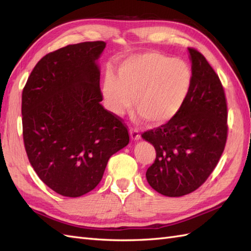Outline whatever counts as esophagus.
I'll use <instances>...</instances> for the list:
<instances>
[{"label": "esophagus", "mask_w": 251, "mask_h": 251, "mask_svg": "<svg viewBox=\"0 0 251 251\" xmlns=\"http://www.w3.org/2000/svg\"><path fill=\"white\" fill-rule=\"evenodd\" d=\"M129 134H130V137H131L132 140H139L140 139V134H139V131H138V129L130 128Z\"/></svg>", "instance_id": "34e87169"}]
</instances>
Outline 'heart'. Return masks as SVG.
Masks as SVG:
<instances>
[{
	"instance_id": "b5f03b06",
	"label": "heart",
	"mask_w": 251,
	"mask_h": 251,
	"mask_svg": "<svg viewBox=\"0 0 251 251\" xmlns=\"http://www.w3.org/2000/svg\"><path fill=\"white\" fill-rule=\"evenodd\" d=\"M192 84L191 67L157 51L127 58L117 68V75L104 76L102 93L108 108L121 114L131 105L150 125L173 120L182 108Z\"/></svg>"
}]
</instances>
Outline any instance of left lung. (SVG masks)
<instances>
[{"instance_id":"left-lung-1","label":"left lung","mask_w":251,"mask_h":251,"mask_svg":"<svg viewBox=\"0 0 251 251\" xmlns=\"http://www.w3.org/2000/svg\"><path fill=\"white\" fill-rule=\"evenodd\" d=\"M192 84L173 120L141 135L155 148L148 168L149 184L179 197L197 190L214 172L227 138V104L222 83L204 55L189 47Z\"/></svg>"}]
</instances>
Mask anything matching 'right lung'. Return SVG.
<instances>
[{
	"label": "right lung",
	"instance_id": "obj_1",
	"mask_svg": "<svg viewBox=\"0 0 251 251\" xmlns=\"http://www.w3.org/2000/svg\"><path fill=\"white\" fill-rule=\"evenodd\" d=\"M104 47L102 41L83 42L50 52L23 90L26 155L40 179L62 196L94 190L111 155L129 142L121 117L100 103L96 60Z\"/></svg>",
	"mask_w": 251,
	"mask_h": 251
}]
</instances>
